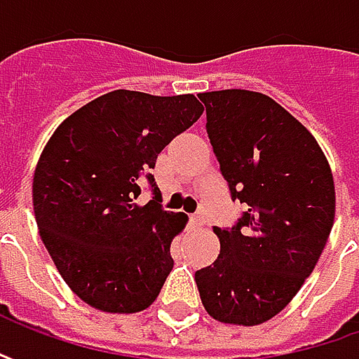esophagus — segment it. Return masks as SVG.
I'll return each mask as SVG.
<instances>
[{
    "label": "esophagus",
    "instance_id": "esophagus-1",
    "mask_svg": "<svg viewBox=\"0 0 359 359\" xmlns=\"http://www.w3.org/2000/svg\"><path fill=\"white\" fill-rule=\"evenodd\" d=\"M189 222H191L194 226H203V222H205V219H203V215L201 214H191L189 215Z\"/></svg>",
    "mask_w": 359,
    "mask_h": 359
}]
</instances>
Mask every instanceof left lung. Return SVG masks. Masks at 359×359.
Here are the masks:
<instances>
[{"mask_svg": "<svg viewBox=\"0 0 359 359\" xmlns=\"http://www.w3.org/2000/svg\"><path fill=\"white\" fill-rule=\"evenodd\" d=\"M208 137L243 214L214 228L219 255L196 271L205 311L257 325L292 302L334 226V175L316 137L271 97L248 90L200 93Z\"/></svg>", "mask_w": 359, "mask_h": 359, "instance_id": "8db88e82", "label": "left lung"}]
</instances>
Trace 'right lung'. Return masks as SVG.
Returning <instances> with one entry per match:
<instances>
[{"label":"right lung","instance_id":"right-lung-1","mask_svg":"<svg viewBox=\"0 0 359 359\" xmlns=\"http://www.w3.org/2000/svg\"><path fill=\"white\" fill-rule=\"evenodd\" d=\"M201 114L191 93L116 90L63 119L43 147L34 173L37 229L65 283L91 308L135 313L159 296L187 215L161 208L147 172ZM144 172L154 200L140 206Z\"/></svg>","mask_w":359,"mask_h":359}]
</instances>
